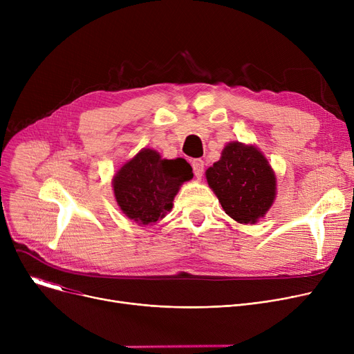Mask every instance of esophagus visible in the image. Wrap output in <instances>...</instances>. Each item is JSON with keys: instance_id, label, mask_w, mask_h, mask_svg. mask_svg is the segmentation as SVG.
<instances>
[{"instance_id": "34e87169", "label": "esophagus", "mask_w": 354, "mask_h": 354, "mask_svg": "<svg viewBox=\"0 0 354 354\" xmlns=\"http://www.w3.org/2000/svg\"><path fill=\"white\" fill-rule=\"evenodd\" d=\"M203 160L202 159H194L192 160V167H194V174L196 178H201L203 174Z\"/></svg>"}]
</instances>
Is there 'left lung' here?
Listing matches in <instances>:
<instances>
[{
    "label": "left lung",
    "instance_id": "obj_1",
    "mask_svg": "<svg viewBox=\"0 0 354 354\" xmlns=\"http://www.w3.org/2000/svg\"><path fill=\"white\" fill-rule=\"evenodd\" d=\"M205 175L222 208L239 224H255L275 199L272 167L252 145L228 143Z\"/></svg>",
    "mask_w": 354,
    "mask_h": 354
}]
</instances>
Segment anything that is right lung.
<instances>
[{
  "label": "right lung",
  "mask_w": 354,
  "mask_h": 354,
  "mask_svg": "<svg viewBox=\"0 0 354 354\" xmlns=\"http://www.w3.org/2000/svg\"><path fill=\"white\" fill-rule=\"evenodd\" d=\"M192 178L185 159H162L153 149H142L115 175L113 192L127 218L152 225L172 209L180 185Z\"/></svg>",
  "instance_id": "right-lung-1"
}]
</instances>
